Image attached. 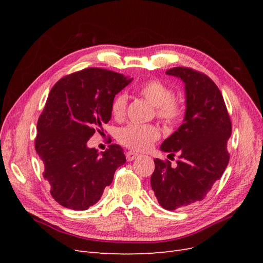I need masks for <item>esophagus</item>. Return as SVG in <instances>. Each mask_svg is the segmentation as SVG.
Returning a JSON list of instances; mask_svg holds the SVG:
<instances>
[{
	"instance_id": "esophagus-1",
	"label": "esophagus",
	"mask_w": 263,
	"mask_h": 263,
	"mask_svg": "<svg viewBox=\"0 0 263 263\" xmlns=\"http://www.w3.org/2000/svg\"><path fill=\"white\" fill-rule=\"evenodd\" d=\"M137 157H138V154L134 153V151H127V153H126V159H127V161H133V160H135V159H136Z\"/></svg>"
}]
</instances>
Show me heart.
Listing matches in <instances>:
<instances>
[{"label": "heart", "mask_w": 263, "mask_h": 263, "mask_svg": "<svg viewBox=\"0 0 263 263\" xmlns=\"http://www.w3.org/2000/svg\"><path fill=\"white\" fill-rule=\"evenodd\" d=\"M142 99L155 106V116L168 126L176 125L184 114V105L173 97V90L158 79H150L137 87ZM127 95L119 93L112 102V114L122 119L126 114ZM160 137V130L155 125L129 124L117 132V140L133 150H146Z\"/></svg>", "instance_id": "b5f03b06"}]
</instances>
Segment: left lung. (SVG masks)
Returning a JSON list of instances; mask_svg holds the SVG:
<instances>
[{"mask_svg":"<svg viewBox=\"0 0 263 263\" xmlns=\"http://www.w3.org/2000/svg\"><path fill=\"white\" fill-rule=\"evenodd\" d=\"M166 74L185 83L184 123L161 145V150L179 155L177 166L155 159L150 183L163 209L173 211L197 204L219 180L229 161L227 141L232 121L222 95L210 77L192 68L176 67Z\"/></svg>","mask_w":263,"mask_h":263,"instance_id":"1","label":"left lung"}]
</instances>
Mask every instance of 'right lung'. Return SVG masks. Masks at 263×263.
<instances>
[{"instance_id":"add662e5","label":"right lung","mask_w":263,"mask_h":263,"mask_svg":"<svg viewBox=\"0 0 263 263\" xmlns=\"http://www.w3.org/2000/svg\"><path fill=\"white\" fill-rule=\"evenodd\" d=\"M132 80L107 69L85 68L55 83L37 122L35 149L50 194L63 208L85 211L97 203L126 162L121 146L102 156L86 142L112 116L115 95Z\"/></svg>"}]
</instances>
